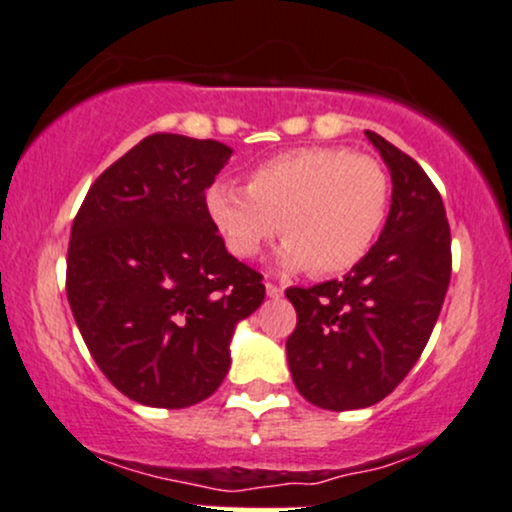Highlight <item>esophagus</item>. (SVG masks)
Segmentation results:
<instances>
[{
	"label": "esophagus",
	"instance_id": "34e87169",
	"mask_svg": "<svg viewBox=\"0 0 512 512\" xmlns=\"http://www.w3.org/2000/svg\"><path fill=\"white\" fill-rule=\"evenodd\" d=\"M264 286H267L269 298H281V295H283V288L276 286V283H272V281H267V283H264Z\"/></svg>",
	"mask_w": 512,
	"mask_h": 512
}]
</instances>
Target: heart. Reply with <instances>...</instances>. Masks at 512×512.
I'll use <instances>...</instances> for the list:
<instances>
[{"instance_id": "b5f03b06", "label": "heart", "mask_w": 512, "mask_h": 512, "mask_svg": "<svg viewBox=\"0 0 512 512\" xmlns=\"http://www.w3.org/2000/svg\"><path fill=\"white\" fill-rule=\"evenodd\" d=\"M389 200V174L377 159L348 147L310 145L252 166L245 188L212 183L205 212L238 260H255L281 233V267L334 276L367 255L384 229Z\"/></svg>"}]
</instances>
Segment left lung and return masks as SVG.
Instances as JSON below:
<instances>
[{
    "instance_id": "8db88e82",
    "label": "left lung",
    "mask_w": 512,
    "mask_h": 512,
    "mask_svg": "<svg viewBox=\"0 0 512 512\" xmlns=\"http://www.w3.org/2000/svg\"><path fill=\"white\" fill-rule=\"evenodd\" d=\"M391 171L389 219L343 279L288 288L298 324L286 341L300 396L324 410L379 403L420 360L451 281V229L415 159L365 131Z\"/></svg>"
}]
</instances>
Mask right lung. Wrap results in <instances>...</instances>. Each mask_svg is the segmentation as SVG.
<instances>
[{
    "instance_id": "obj_1",
    "label": "right lung",
    "mask_w": 512,
    "mask_h": 512,
    "mask_svg": "<svg viewBox=\"0 0 512 512\" xmlns=\"http://www.w3.org/2000/svg\"><path fill=\"white\" fill-rule=\"evenodd\" d=\"M231 147L155 133L102 171L71 226L66 295L104 377L135 403L178 410L212 396L262 274L224 248L205 190Z\"/></svg>"
}]
</instances>
